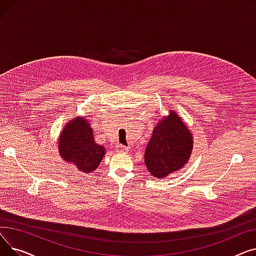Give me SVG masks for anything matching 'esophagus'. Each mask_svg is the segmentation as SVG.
<instances>
[{"instance_id": "obj_1", "label": "esophagus", "mask_w": 256, "mask_h": 256, "mask_svg": "<svg viewBox=\"0 0 256 256\" xmlns=\"http://www.w3.org/2000/svg\"><path fill=\"white\" fill-rule=\"evenodd\" d=\"M116 148H117V152H124V154H126V152H128V147H126V146H124V145H121V144H117V145H116Z\"/></svg>"}]
</instances>
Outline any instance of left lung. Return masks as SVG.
Instances as JSON below:
<instances>
[{
  "label": "left lung",
  "mask_w": 256,
  "mask_h": 256,
  "mask_svg": "<svg viewBox=\"0 0 256 256\" xmlns=\"http://www.w3.org/2000/svg\"><path fill=\"white\" fill-rule=\"evenodd\" d=\"M192 148L191 132L182 119L171 112L154 130L145 150L146 167L154 178H163L186 165Z\"/></svg>",
  "instance_id": "8db88e82"
}]
</instances>
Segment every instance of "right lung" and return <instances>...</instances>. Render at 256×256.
Segmentation results:
<instances>
[{
  "mask_svg": "<svg viewBox=\"0 0 256 256\" xmlns=\"http://www.w3.org/2000/svg\"><path fill=\"white\" fill-rule=\"evenodd\" d=\"M58 144L64 160L85 173L96 170L104 156V148L94 141L92 128L84 118H76L67 124Z\"/></svg>",
  "mask_w": 256,
  "mask_h": 256,
  "instance_id": "add662e5",
  "label": "right lung"
}]
</instances>
